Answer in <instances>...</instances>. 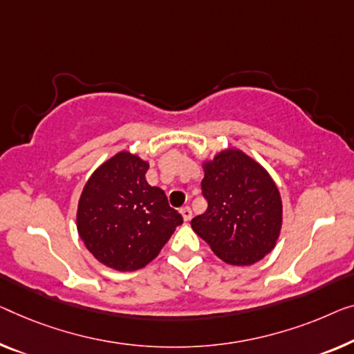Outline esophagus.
I'll return each mask as SVG.
<instances>
[{
	"mask_svg": "<svg viewBox=\"0 0 354 354\" xmlns=\"http://www.w3.org/2000/svg\"><path fill=\"white\" fill-rule=\"evenodd\" d=\"M181 214H183V219L184 221H191L192 219V209L189 208V207L181 208Z\"/></svg>",
	"mask_w": 354,
	"mask_h": 354,
	"instance_id": "esophagus-1",
	"label": "esophagus"
}]
</instances>
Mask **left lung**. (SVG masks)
<instances>
[{
  "instance_id": "1",
  "label": "left lung",
  "mask_w": 354,
  "mask_h": 354,
  "mask_svg": "<svg viewBox=\"0 0 354 354\" xmlns=\"http://www.w3.org/2000/svg\"><path fill=\"white\" fill-rule=\"evenodd\" d=\"M202 195L208 208L191 225L214 254L251 266L270 252L281 230V197L270 175L239 149L205 163Z\"/></svg>"
}]
</instances>
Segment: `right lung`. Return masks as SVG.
I'll return each instance as SVG.
<instances>
[{
    "label": "right lung",
    "mask_w": 354,
    "mask_h": 354,
    "mask_svg": "<svg viewBox=\"0 0 354 354\" xmlns=\"http://www.w3.org/2000/svg\"><path fill=\"white\" fill-rule=\"evenodd\" d=\"M147 168L138 156L119 152L95 170L79 198V236L114 270L145 267L183 224L165 192L147 184Z\"/></svg>",
    "instance_id": "add662e5"
}]
</instances>
